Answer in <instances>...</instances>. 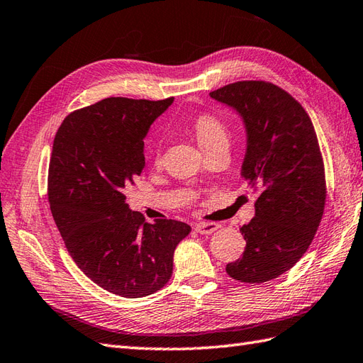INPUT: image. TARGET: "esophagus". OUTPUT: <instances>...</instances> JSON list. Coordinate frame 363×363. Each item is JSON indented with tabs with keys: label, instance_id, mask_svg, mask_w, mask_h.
<instances>
[{
	"label": "esophagus",
	"instance_id": "obj_1",
	"mask_svg": "<svg viewBox=\"0 0 363 363\" xmlns=\"http://www.w3.org/2000/svg\"><path fill=\"white\" fill-rule=\"evenodd\" d=\"M220 228L218 223H212V222H201V223H197L196 225V231L199 234H212L214 231H217V229Z\"/></svg>",
	"mask_w": 363,
	"mask_h": 363
}]
</instances>
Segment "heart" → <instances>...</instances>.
Returning <instances> with one entry per match:
<instances>
[{"label": "heart", "instance_id": "b5f03b06", "mask_svg": "<svg viewBox=\"0 0 363 363\" xmlns=\"http://www.w3.org/2000/svg\"><path fill=\"white\" fill-rule=\"evenodd\" d=\"M192 130L203 152L217 146H228L229 143V130L225 121L214 113L206 112L197 115L192 121ZM152 157L155 163L160 162L162 147L158 143L152 147Z\"/></svg>", "mask_w": 363, "mask_h": 363}]
</instances>
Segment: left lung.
I'll return each instance as SVG.
<instances>
[{"instance_id":"left-lung-1","label":"left lung","mask_w":363,"mask_h":363,"mask_svg":"<svg viewBox=\"0 0 363 363\" xmlns=\"http://www.w3.org/2000/svg\"><path fill=\"white\" fill-rule=\"evenodd\" d=\"M238 112L246 129L242 177L255 217L240 228L246 246L226 272L243 284L277 279L302 259L325 209V167L313 121L296 99L268 82H237L209 94Z\"/></svg>"}]
</instances>
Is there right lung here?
<instances>
[{
	"label": "right lung",
	"mask_w": 363,
	"mask_h": 363,
	"mask_svg": "<svg viewBox=\"0 0 363 363\" xmlns=\"http://www.w3.org/2000/svg\"><path fill=\"white\" fill-rule=\"evenodd\" d=\"M174 99L111 96L74 111L52 147L48 196L70 257L94 284L128 298L163 288L174 251L191 226L171 218L146 223L125 189L145 167V137Z\"/></svg>",
	"instance_id": "obj_1"
}]
</instances>
